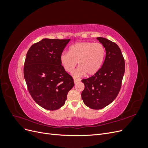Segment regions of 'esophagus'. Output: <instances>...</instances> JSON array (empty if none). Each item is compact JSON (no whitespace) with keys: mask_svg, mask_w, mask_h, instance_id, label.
Returning a JSON list of instances; mask_svg holds the SVG:
<instances>
[{"mask_svg":"<svg viewBox=\"0 0 148 148\" xmlns=\"http://www.w3.org/2000/svg\"><path fill=\"white\" fill-rule=\"evenodd\" d=\"M80 82L79 79H77V78H74V83L75 84H77L78 83H79Z\"/></svg>","mask_w":148,"mask_h":148,"instance_id":"esophagus-1","label":"esophagus"}]
</instances>
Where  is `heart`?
Returning a JSON list of instances; mask_svg holds the SVG:
<instances>
[{
	"mask_svg": "<svg viewBox=\"0 0 148 148\" xmlns=\"http://www.w3.org/2000/svg\"><path fill=\"white\" fill-rule=\"evenodd\" d=\"M106 49L101 43L80 42L70 47L69 52H64L60 57L62 66L67 72H71L78 62V68L73 73L75 77L85 73L91 76L97 73L104 63Z\"/></svg>",
	"mask_w": 148,
	"mask_h": 148,
	"instance_id": "heart-1",
	"label": "heart"
}]
</instances>
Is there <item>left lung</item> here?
Instances as JSON below:
<instances>
[{
	"mask_svg": "<svg viewBox=\"0 0 148 148\" xmlns=\"http://www.w3.org/2000/svg\"><path fill=\"white\" fill-rule=\"evenodd\" d=\"M97 39L105 47V60L97 73L82 80L84 84L82 99L85 105L95 110L104 108L117 97L125 67L122 53L117 44L101 37Z\"/></svg>",
	"mask_w": 148,
	"mask_h": 148,
	"instance_id": "left-lung-1",
	"label": "left lung"
}]
</instances>
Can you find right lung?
I'll return each instance as SVG.
<instances>
[{
    "mask_svg": "<svg viewBox=\"0 0 148 148\" xmlns=\"http://www.w3.org/2000/svg\"><path fill=\"white\" fill-rule=\"evenodd\" d=\"M70 39H43L26 53L24 77L31 97L49 110L63 106L74 86L73 77L62 66L60 57Z\"/></svg>",
    "mask_w": 148,
    "mask_h": 148,
    "instance_id": "right-lung-1",
    "label": "right lung"
}]
</instances>
